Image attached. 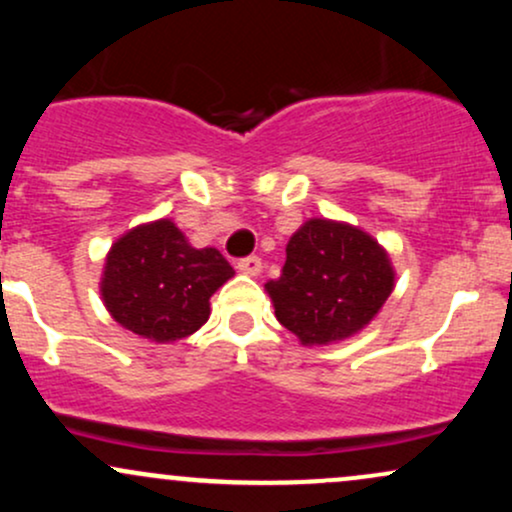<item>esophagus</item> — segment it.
I'll return each instance as SVG.
<instances>
[{
  "mask_svg": "<svg viewBox=\"0 0 512 512\" xmlns=\"http://www.w3.org/2000/svg\"><path fill=\"white\" fill-rule=\"evenodd\" d=\"M238 269L243 274L257 276L262 272V260L257 255H248V257H243V260H238Z\"/></svg>",
  "mask_w": 512,
  "mask_h": 512,
  "instance_id": "esophagus-1",
  "label": "esophagus"
}]
</instances>
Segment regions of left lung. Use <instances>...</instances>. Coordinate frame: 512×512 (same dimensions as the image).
<instances>
[{"mask_svg":"<svg viewBox=\"0 0 512 512\" xmlns=\"http://www.w3.org/2000/svg\"><path fill=\"white\" fill-rule=\"evenodd\" d=\"M264 289L286 330L305 346H322L354 337L378 315L395 289V269L361 228L310 219L286 245L281 276Z\"/></svg>","mask_w":512,"mask_h":512,"instance_id":"left-lung-1","label":"left lung"}]
</instances>
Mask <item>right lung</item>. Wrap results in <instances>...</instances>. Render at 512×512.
I'll return each mask as SVG.
<instances>
[{"label": "right lung", "mask_w": 512, "mask_h": 512, "mask_svg": "<svg viewBox=\"0 0 512 512\" xmlns=\"http://www.w3.org/2000/svg\"><path fill=\"white\" fill-rule=\"evenodd\" d=\"M231 264L216 248H192L170 219L132 228L105 257L101 296L115 322L156 344L190 337L209 320V298Z\"/></svg>", "instance_id": "add662e5"}]
</instances>
